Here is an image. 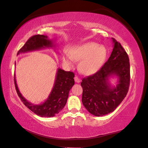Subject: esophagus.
I'll list each match as a JSON object with an SVG mask.
<instances>
[{
	"label": "esophagus",
	"mask_w": 148,
	"mask_h": 148,
	"mask_svg": "<svg viewBox=\"0 0 148 148\" xmlns=\"http://www.w3.org/2000/svg\"><path fill=\"white\" fill-rule=\"evenodd\" d=\"M74 80H75V82H76V83H79V82H81L80 79H79V78L77 76H75V77H74Z\"/></svg>",
	"instance_id": "esophagus-1"
}]
</instances>
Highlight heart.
<instances>
[{
    "instance_id": "heart-1",
    "label": "heart",
    "mask_w": 148,
    "mask_h": 148,
    "mask_svg": "<svg viewBox=\"0 0 148 148\" xmlns=\"http://www.w3.org/2000/svg\"><path fill=\"white\" fill-rule=\"evenodd\" d=\"M106 49L95 42H87L72 49L70 54L63 55V60L69 66H73L74 60L80 61L79 70L82 73L90 75L95 73L105 62Z\"/></svg>"
}]
</instances>
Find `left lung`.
<instances>
[{"instance_id": "obj_1", "label": "left lung", "mask_w": 148, "mask_h": 148, "mask_svg": "<svg viewBox=\"0 0 148 148\" xmlns=\"http://www.w3.org/2000/svg\"><path fill=\"white\" fill-rule=\"evenodd\" d=\"M114 49L108 61L96 73L83 78L82 103L95 116H103L114 112L128 93L130 69L129 58L119 42L112 38ZM118 78L116 86H112L109 78Z\"/></svg>"}]
</instances>
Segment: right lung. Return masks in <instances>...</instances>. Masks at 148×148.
<instances>
[{"label":"right lung","instance_id":"1","mask_svg":"<svg viewBox=\"0 0 148 148\" xmlns=\"http://www.w3.org/2000/svg\"><path fill=\"white\" fill-rule=\"evenodd\" d=\"M54 46L53 40L49 39L47 36L36 34L28 39L18 51L17 55L45 48H53ZM74 74L72 72L58 69L53 88L47 100L40 105H34L24 97L17 86L15 74H14V82L17 94L25 106L40 117H51L58 114L64 108L67 101L69 91L74 85Z\"/></svg>","mask_w":148,"mask_h":148}]
</instances>
